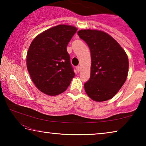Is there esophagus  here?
<instances>
[{
	"mask_svg": "<svg viewBox=\"0 0 146 146\" xmlns=\"http://www.w3.org/2000/svg\"><path fill=\"white\" fill-rule=\"evenodd\" d=\"M76 71H77V72H79V71H80V68L79 67V66H76Z\"/></svg>",
	"mask_w": 146,
	"mask_h": 146,
	"instance_id": "34e87169",
	"label": "esophagus"
}]
</instances>
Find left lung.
<instances>
[{
	"label": "left lung",
	"mask_w": 146,
	"mask_h": 146,
	"mask_svg": "<svg viewBox=\"0 0 146 146\" xmlns=\"http://www.w3.org/2000/svg\"><path fill=\"white\" fill-rule=\"evenodd\" d=\"M90 49L91 76L84 84L91 99L103 102L112 98L126 80L129 60L117 40L105 32L93 29L78 31Z\"/></svg>",
	"instance_id": "left-lung-1"
}]
</instances>
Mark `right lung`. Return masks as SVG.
<instances>
[{
  "instance_id": "add662e5",
  "label": "right lung",
  "mask_w": 146,
  "mask_h": 146,
  "mask_svg": "<svg viewBox=\"0 0 146 146\" xmlns=\"http://www.w3.org/2000/svg\"><path fill=\"white\" fill-rule=\"evenodd\" d=\"M77 31L75 27L60 24L39 34L27 53L28 71L34 84L50 96L65 91L75 76L67 46Z\"/></svg>"
}]
</instances>
